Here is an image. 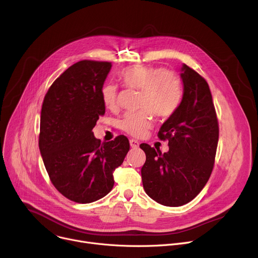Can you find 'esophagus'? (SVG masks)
Returning a JSON list of instances; mask_svg holds the SVG:
<instances>
[{"mask_svg":"<svg viewBox=\"0 0 258 258\" xmlns=\"http://www.w3.org/2000/svg\"><path fill=\"white\" fill-rule=\"evenodd\" d=\"M130 144H131V147H132L133 149H137L138 147H139V142L136 141V140H134V139H132V140L130 141Z\"/></svg>","mask_w":258,"mask_h":258,"instance_id":"34e87169","label":"esophagus"}]
</instances>
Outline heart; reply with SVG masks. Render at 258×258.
<instances>
[{
	"mask_svg": "<svg viewBox=\"0 0 258 258\" xmlns=\"http://www.w3.org/2000/svg\"><path fill=\"white\" fill-rule=\"evenodd\" d=\"M119 80L128 89L141 91L139 112L126 113L120 123L126 134L142 138L153 125V113L158 118H168L175 111L181 100V85L173 71L162 67L137 64L123 68ZM103 105L112 110L117 105L118 89L112 83L102 86Z\"/></svg>",
	"mask_w": 258,
	"mask_h": 258,
	"instance_id": "obj_1",
	"label": "heart"
}]
</instances>
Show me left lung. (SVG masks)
<instances>
[{"mask_svg":"<svg viewBox=\"0 0 258 258\" xmlns=\"http://www.w3.org/2000/svg\"><path fill=\"white\" fill-rule=\"evenodd\" d=\"M181 70L182 100L157 135L161 141H168V152L162 154L148 144L140 145L146 154L141 169L145 192L156 202L172 207L189 203L206 185L219 134L207 82L186 64Z\"/></svg>","mask_w":258,"mask_h":258,"instance_id":"left-lung-1","label":"left lung"}]
</instances>
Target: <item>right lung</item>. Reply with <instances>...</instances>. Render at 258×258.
I'll use <instances>...</instances> for the list:
<instances>
[{"label": "right lung", "mask_w": 258, "mask_h": 258, "mask_svg": "<svg viewBox=\"0 0 258 258\" xmlns=\"http://www.w3.org/2000/svg\"><path fill=\"white\" fill-rule=\"evenodd\" d=\"M111 62L83 60L49 88L43 102L39 147L49 177L67 199L91 203L114 185V170L130 150L123 135L103 142L92 132L105 114L101 88Z\"/></svg>", "instance_id": "right-lung-1"}]
</instances>
